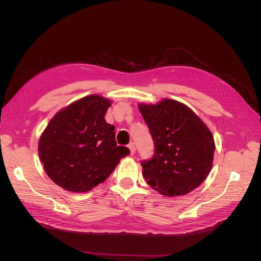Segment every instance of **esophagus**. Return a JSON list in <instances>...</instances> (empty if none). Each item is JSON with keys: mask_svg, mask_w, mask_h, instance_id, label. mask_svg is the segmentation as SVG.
I'll return each instance as SVG.
<instances>
[{"mask_svg": "<svg viewBox=\"0 0 261 261\" xmlns=\"http://www.w3.org/2000/svg\"><path fill=\"white\" fill-rule=\"evenodd\" d=\"M128 149H129L130 154H134V153L136 152V148H135V145H134V143H130V144L128 145Z\"/></svg>", "mask_w": 261, "mask_h": 261, "instance_id": "1", "label": "esophagus"}]
</instances>
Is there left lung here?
<instances>
[{
	"label": "left lung",
	"instance_id": "8db88e82",
	"mask_svg": "<svg viewBox=\"0 0 261 261\" xmlns=\"http://www.w3.org/2000/svg\"><path fill=\"white\" fill-rule=\"evenodd\" d=\"M154 143V154L141 162L148 184L168 197L186 195L207 178L212 168L215 139L207 125L187 106L163 99L140 103Z\"/></svg>",
	"mask_w": 261,
	"mask_h": 261
}]
</instances>
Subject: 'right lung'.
Here are the masks:
<instances>
[{"label":"right lung","mask_w":261,"mask_h":261,"mask_svg":"<svg viewBox=\"0 0 261 261\" xmlns=\"http://www.w3.org/2000/svg\"><path fill=\"white\" fill-rule=\"evenodd\" d=\"M111 100L90 94L55 114L39 140L38 152L48 176L74 193L105 181L128 148L117 146L115 127L106 122Z\"/></svg>","instance_id":"right-lung-1"}]
</instances>
